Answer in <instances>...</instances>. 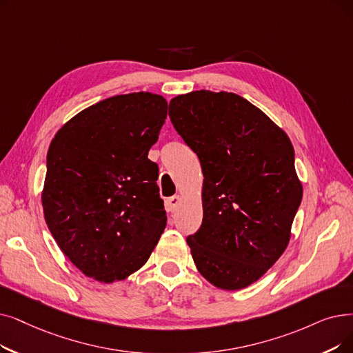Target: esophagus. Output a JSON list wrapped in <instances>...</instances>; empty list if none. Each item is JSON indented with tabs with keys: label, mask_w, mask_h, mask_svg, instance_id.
Wrapping results in <instances>:
<instances>
[{
	"label": "esophagus",
	"mask_w": 353,
	"mask_h": 353,
	"mask_svg": "<svg viewBox=\"0 0 353 353\" xmlns=\"http://www.w3.org/2000/svg\"><path fill=\"white\" fill-rule=\"evenodd\" d=\"M180 202H181V197L179 194H176V196H172L167 199V206L172 212H174L177 209V206L180 205Z\"/></svg>",
	"instance_id": "1"
}]
</instances>
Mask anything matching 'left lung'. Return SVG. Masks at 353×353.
<instances>
[{
    "label": "left lung",
    "instance_id": "obj_1",
    "mask_svg": "<svg viewBox=\"0 0 353 353\" xmlns=\"http://www.w3.org/2000/svg\"><path fill=\"white\" fill-rule=\"evenodd\" d=\"M168 115L203 173V221L188 238L196 268L218 288L248 287L277 263L291 238L303 197L293 144L232 92L179 95Z\"/></svg>",
    "mask_w": 353,
    "mask_h": 353
}]
</instances>
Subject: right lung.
<instances>
[{
	"instance_id": "add662e5",
	"label": "right lung",
	"mask_w": 353,
	"mask_h": 353,
	"mask_svg": "<svg viewBox=\"0 0 353 353\" xmlns=\"http://www.w3.org/2000/svg\"><path fill=\"white\" fill-rule=\"evenodd\" d=\"M165 117L161 95H117L76 114L50 143L44 219L86 277L105 284L125 280L156 248L167 216L159 167L148 151Z\"/></svg>"
}]
</instances>
